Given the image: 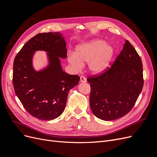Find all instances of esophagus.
<instances>
[{"label":"esophagus","instance_id":"esophagus-1","mask_svg":"<svg viewBox=\"0 0 157 157\" xmlns=\"http://www.w3.org/2000/svg\"><path fill=\"white\" fill-rule=\"evenodd\" d=\"M80 82H86V78H85L84 76H81V77H80Z\"/></svg>","mask_w":157,"mask_h":157}]
</instances>
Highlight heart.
Here are the masks:
<instances>
[{
	"mask_svg": "<svg viewBox=\"0 0 157 157\" xmlns=\"http://www.w3.org/2000/svg\"><path fill=\"white\" fill-rule=\"evenodd\" d=\"M113 55L111 46L105 45L103 40H95L78 46L76 54L71 53L67 58L75 69H81L82 64L88 63L90 71L94 73H99L107 67Z\"/></svg>",
	"mask_w": 157,
	"mask_h": 157,
	"instance_id": "1",
	"label": "heart"
}]
</instances>
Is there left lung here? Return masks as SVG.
I'll return each mask as SVG.
<instances>
[{
  "label": "left lung",
  "mask_w": 157,
  "mask_h": 157,
  "mask_svg": "<svg viewBox=\"0 0 157 157\" xmlns=\"http://www.w3.org/2000/svg\"><path fill=\"white\" fill-rule=\"evenodd\" d=\"M90 105L94 115L103 121L125 116L135 105L144 86L140 56L126 40L123 48L110 67L88 76Z\"/></svg>",
  "instance_id": "1"
}]
</instances>
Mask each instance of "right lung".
I'll list each match as a JSON object with an SVG mask.
<instances>
[{"label":"right lung","mask_w":157,"mask_h":157,"mask_svg":"<svg viewBox=\"0 0 157 157\" xmlns=\"http://www.w3.org/2000/svg\"><path fill=\"white\" fill-rule=\"evenodd\" d=\"M49 52L51 64L36 73L31 64L36 50ZM66 43L60 33H39L28 40L13 61V86L23 106L33 117L55 119L63 113L69 90L78 84L79 76L61 69L59 58L67 57Z\"/></svg>","instance_id":"right-lung-1"}]
</instances>
